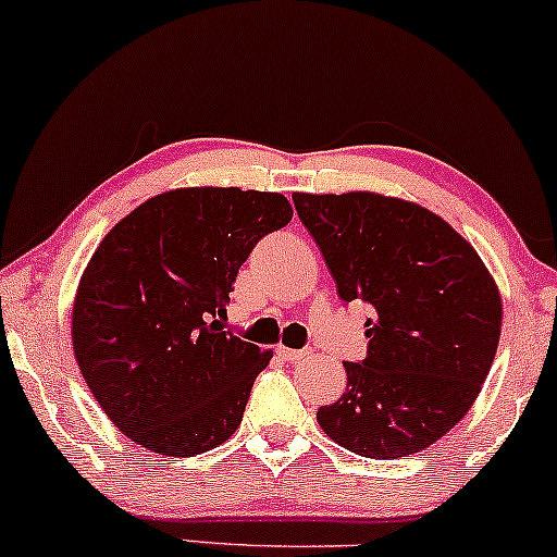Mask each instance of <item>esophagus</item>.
<instances>
[{
	"label": "esophagus",
	"instance_id": "esophagus-1",
	"mask_svg": "<svg viewBox=\"0 0 557 557\" xmlns=\"http://www.w3.org/2000/svg\"><path fill=\"white\" fill-rule=\"evenodd\" d=\"M277 355L283 357L287 362H300V360H308V357L313 355L311 349H287V347H277Z\"/></svg>",
	"mask_w": 557,
	"mask_h": 557
}]
</instances>
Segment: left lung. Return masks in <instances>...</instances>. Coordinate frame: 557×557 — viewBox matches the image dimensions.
<instances>
[{
	"mask_svg": "<svg viewBox=\"0 0 557 557\" xmlns=\"http://www.w3.org/2000/svg\"><path fill=\"white\" fill-rule=\"evenodd\" d=\"M344 302L362 300L368 357L315 419L349 453L393 460L434 445L481 393L502 295L478 251L417 202L375 193L293 195Z\"/></svg>",
	"mask_w": 557,
	"mask_h": 557,
	"instance_id": "8db88e82",
	"label": "left lung"
}]
</instances>
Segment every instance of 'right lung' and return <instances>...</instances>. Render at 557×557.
Segmentation results:
<instances>
[{"label": "right lung", "mask_w": 557, "mask_h": 557, "mask_svg": "<svg viewBox=\"0 0 557 557\" xmlns=\"http://www.w3.org/2000/svg\"><path fill=\"white\" fill-rule=\"evenodd\" d=\"M277 193L187 187L125 215L82 274L72 339L91 396L151 453L193 457L228 440L272 351L223 331L238 267L287 226Z\"/></svg>", "instance_id": "obj_1"}]
</instances>
